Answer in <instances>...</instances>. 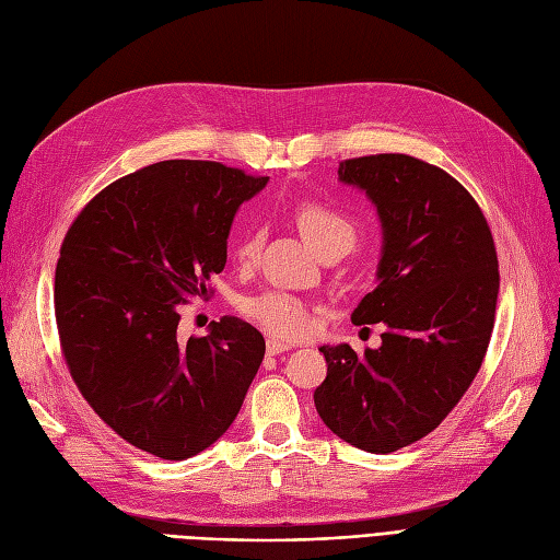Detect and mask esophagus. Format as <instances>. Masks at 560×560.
<instances>
[{
    "instance_id": "34e87169",
    "label": "esophagus",
    "mask_w": 560,
    "mask_h": 560,
    "mask_svg": "<svg viewBox=\"0 0 560 560\" xmlns=\"http://www.w3.org/2000/svg\"><path fill=\"white\" fill-rule=\"evenodd\" d=\"M287 350H292V345H287V342H282V340H276V338H268L266 340V352L268 354H282V352H287Z\"/></svg>"
}]
</instances>
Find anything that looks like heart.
<instances>
[{
	"instance_id": "b5f03b06",
	"label": "heart",
	"mask_w": 560,
	"mask_h": 560,
	"mask_svg": "<svg viewBox=\"0 0 560 560\" xmlns=\"http://www.w3.org/2000/svg\"><path fill=\"white\" fill-rule=\"evenodd\" d=\"M294 220L305 241L311 243L317 253L336 243H354L352 222L326 203L303 201L294 210ZM259 243L261 234L257 226H253L236 245V257L241 261L255 259ZM245 315L255 324H259L264 331L282 340H301L305 336H311L315 329L313 305L294 294L280 292V289H271V292L247 299Z\"/></svg>"
}]
</instances>
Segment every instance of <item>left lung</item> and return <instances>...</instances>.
<instances>
[{
	"label": "left lung",
	"instance_id": "1",
	"mask_svg": "<svg viewBox=\"0 0 560 560\" xmlns=\"http://www.w3.org/2000/svg\"><path fill=\"white\" fill-rule=\"evenodd\" d=\"M338 178L365 191L382 224L377 287L354 324L382 322L377 350L324 345L315 389L322 421L350 445L389 454L440 427L472 384L493 331L498 257L470 191L410 155L340 162Z\"/></svg>",
	"mask_w": 560,
	"mask_h": 560
}]
</instances>
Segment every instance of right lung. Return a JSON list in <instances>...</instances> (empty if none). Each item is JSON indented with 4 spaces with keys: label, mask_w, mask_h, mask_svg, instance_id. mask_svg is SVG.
Here are the masks:
<instances>
[{
    "label": "right lung",
    "mask_w": 560,
    "mask_h": 560,
    "mask_svg": "<svg viewBox=\"0 0 560 560\" xmlns=\"http://www.w3.org/2000/svg\"><path fill=\"white\" fill-rule=\"evenodd\" d=\"M268 178L166 160L110 183L69 226L55 319L75 387L129 445L166 460L203 452L236 419L264 352L238 317L178 340V307L208 299L243 201Z\"/></svg>",
    "instance_id": "add662e5"
}]
</instances>
